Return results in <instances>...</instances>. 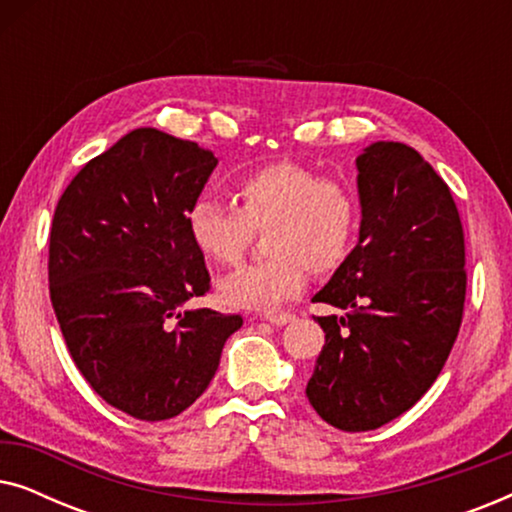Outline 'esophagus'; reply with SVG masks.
<instances>
[{"label": "esophagus", "instance_id": "34e87169", "mask_svg": "<svg viewBox=\"0 0 512 512\" xmlns=\"http://www.w3.org/2000/svg\"><path fill=\"white\" fill-rule=\"evenodd\" d=\"M261 319L270 321V324H275V326H284V324H289V321H293V314L291 312H265V314H261Z\"/></svg>", "mask_w": 512, "mask_h": 512}]
</instances>
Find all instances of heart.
<instances>
[{"label": "heart", "mask_w": 512, "mask_h": 512, "mask_svg": "<svg viewBox=\"0 0 512 512\" xmlns=\"http://www.w3.org/2000/svg\"><path fill=\"white\" fill-rule=\"evenodd\" d=\"M233 205L200 198L186 212L193 247L207 263L233 265L263 231L261 263L242 265L216 286L235 310H270L305 289L307 270L328 275L352 254L361 228L356 193L312 167L279 160L244 174L233 184Z\"/></svg>", "instance_id": "obj_1"}]
</instances>
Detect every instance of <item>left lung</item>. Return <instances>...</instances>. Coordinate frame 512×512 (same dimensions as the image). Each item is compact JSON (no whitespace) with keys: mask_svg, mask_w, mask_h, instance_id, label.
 Here are the masks:
<instances>
[{"mask_svg":"<svg viewBox=\"0 0 512 512\" xmlns=\"http://www.w3.org/2000/svg\"><path fill=\"white\" fill-rule=\"evenodd\" d=\"M359 167V244L312 300L326 345L305 394L340 431L410 410L443 370L466 300L464 228L450 188L408 144L375 142Z\"/></svg>","mask_w":512,"mask_h":512,"instance_id":"obj_1","label":"left lung"}]
</instances>
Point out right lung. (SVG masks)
Returning <instances> with one entry per match:
<instances>
[{
	"label": "right lung",
	"mask_w": 512,
	"mask_h": 512,
	"mask_svg": "<svg viewBox=\"0 0 512 512\" xmlns=\"http://www.w3.org/2000/svg\"><path fill=\"white\" fill-rule=\"evenodd\" d=\"M216 163L137 128L81 167L53 214L48 289L69 354L104 401L144 422L193 405L242 326L240 314L181 312L209 291L186 212Z\"/></svg>",
	"instance_id": "obj_1"
}]
</instances>
